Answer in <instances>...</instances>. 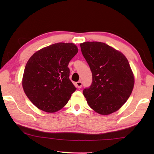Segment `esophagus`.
<instances>
[{
	"instance_id": "obj_1",
	"label": "esophagus",
	"mask_w": 154,
	"mask_h": 154,
	"mask_svg": "<svg viewBox=\"0 0 154 154\" xmlns=\"http://www.w3.org/2000/svg\"><path fill=\"white\" fill-rule=\"evenodd\" d=\"M82 85H83L82 82H81V81H78V82L76 83V87L77 88H79V89H81V87H82Z\"/></svg>"
}]
</instances>
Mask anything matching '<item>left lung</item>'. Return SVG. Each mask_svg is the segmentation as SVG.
Returning <instances> with one entry per match:
<instances>
[{
	"label": "left lung",
	"instance_id": "left-lung-1",
	"mask_svg": "<svg viewBox=\"0 0 154 154\" xmlns=\"http://www.w3.org/2000/svg\"><path fill=\"white\" fill-rule=\"evenodd\" d=\"M92 72L93 81L83 93L89 106L102 115L116 112L128 99L134 77L126 57L103 42L80 44Z\"/></svg>",
	"mask_w": 154,
	"mask_h": 154
}]
</instances>
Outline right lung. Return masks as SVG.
Returning a JSON list of instances; mask_svg holds the SVG:
<instances>
[{"label":"right lung","mask_w":154,"mask_h":154,"mask_svg":"<svg viewBox=\"0 0 154 154\" xmlns=\"http://www.w3.org/2000/svg\"><path fill=\"white\" fill-rule=\"evenodd\" d=\"M72 43H57L35 52L24 69L22 87L34 105L45 112H55L76 91L69 79V63L77 54Z\"/></svg>","instance_id":"right-lung-1"}]
</instances>
